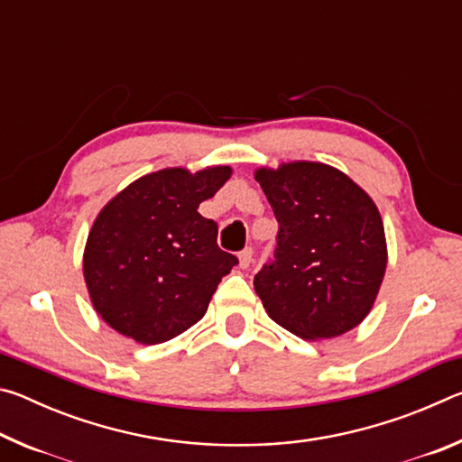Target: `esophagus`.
<instances>
[{"label": "esophagus", "instance_id": "34e87169", "mask_svg": "<svg viewBox=\"0 0 462 462\" xmlns=\"http://www.w3.org/2000/svg\"><path fill=\"white\" fill-rule=\"evenodd\" d=\"M250 263H253V248H245L238 254V267L240 269H248Z\"/></svg>", "mask_w": 462, "mask_h": 462}]
</instances>
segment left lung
Here are the masks:
<instances>
[{"instance_id":"1","label":"left lung","mask_w":462,"mask_h":462,"mask_svg":"<svg viewBox=\"0 0 462 462\" xmlns=\"http://www.w3.org/2000/svg\"><path fill=\"white\" fill-rule=\"evenodd\" d=\"M254 179L279 222L275 261L254 275L269 318L306 340L353 330L371 311L387 269L374 201L324 162L261 167Z\"/></svg>"}]
</instances>
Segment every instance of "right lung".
I'll return each mask as SVG.
<instances>
[{"label": "right lung", "instance_id": "add662e5", "mask_svg": "<svg viewBox=\"0 0 462 462\" xmlns=\"http://www.w3.org/2000/svg\"><path fill=\"white\" fill-rule=\"evenodd\" d=\"M230 175L228 165L162 169L106 203L85 245L83 277L109 328L138 344H161L206 316L238 259L217 246V224L198 208Z\"/></svg>", "mask_w": 462, "mask_h": 462}]
</instances>
